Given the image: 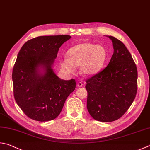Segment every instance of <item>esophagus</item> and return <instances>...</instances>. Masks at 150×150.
<instances>
[{"instance_id": "34e87169", "label": "esophagus", "mask_w": 150, "mask_h": 150, "mask_svg": "<svg viewBox=\"0 0 150 150\" xmlns=\"http://www.w3.org/2000/svg\"><path fill=\"white\" fill-rule=\"evenodd\" d=\"M83 83H81V82H78V83H77V86L78 87H82L83 86Z\"/></svg>"}]
</instances>
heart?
I'll return each mask as SVG.
<instances>
[{
  "label": "heart",
  "instance_id": "obj_1",
  "mask_svg": "<svg viewBox=\"0 0 150 150\" xmlns=\"http://www.w3.org/2000/svg\"><path fill=\"white\" fill-rule=\"evenodd\" d=\"M69 58L61 59L62 69L68 72H74V66H81V72L91 75L99 71L108 57L105 48L100 45L85 42L76 45L68 52Z\"/></svg>",
  "mask_w": 150,
  "mask_h": 150
}]
</instances>
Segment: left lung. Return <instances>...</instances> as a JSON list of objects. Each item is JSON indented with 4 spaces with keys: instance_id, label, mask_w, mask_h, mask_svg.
<instances>
[{
    "instance_id": "left-lung-1",
    "label": "left lung",
    "mask_w": 150,
    "mask_h": 150,
    "mask_svg": "<svg viewBox=\"0 0 150 150\" xmlns=\"http://www.w3.org/2000/svg\"><path fill=\"white\" fill-rule=\"evenodd\" d=\"M114 54L103 70L86 80L87 108L93 119L111 122L127 111L137 92V68L122 42L112 36Z\"/></svg>"
}]
</instances>
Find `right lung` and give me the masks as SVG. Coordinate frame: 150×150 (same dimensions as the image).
Returning <instances> with one entry per match:
<instances>
[{"label":"right lung","instance_id":"right-lung-1","mask_svg":"<svg viewBox=\"0 0 150 150\" xmlns=\"http://www.w3.org/2000/svg\"><path fill=\"white\" fill-rule=\"evenodd\" d=\"M70 38L69 35L38 36L25 42L19 52L12 71L13 96L30 119H55L76 88L74 79L61 80L52 69L59 47ZM39 66L44 68V75L38 73Z\"/></svg>","mask_w":150,"mask_h":150}]
</instances>
